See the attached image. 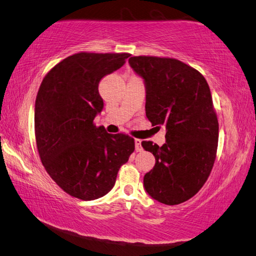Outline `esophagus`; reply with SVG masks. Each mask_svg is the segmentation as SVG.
<instances>
[{"instance_id":"esophagus-1","label":"esophagus","mask_w":256,"mask_h":256,"mask_svg":"<svg viewBox=\"0 0 256 256\" xmlns=\"http://www.w3.org/2000/svg\"><path fill=\"white\" fill-rule=\"evenodd\" d=\"M135 148H136V152H142V140H138V138H136L135 140Z\"/></svg>"}]
</instances>
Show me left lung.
Returning <instances> with one entry per match:
<instances>
[{"mask_svg":"<svg viewBox=\"0 0 256 256\" xmlns=\"http://www.w3.org/2000/svg\"><path fill=\"white\" fill-rule=\"evenodd\" d=\"M129 64L145 80L147 118L166 128L163 146L142 142L155 156L145 190L162 204H182L204 186L216 160L219 124L209 85L176 58L134 56Z\"/></svg>","mask_w":256,"mask_h":256,"instance_id":"left-lung-1","label":"left lung"}]
</instances>
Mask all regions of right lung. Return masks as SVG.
<instances>
[{"label":"right lung","instance_id":"add662e5","mask_svg":"<svg viewBox=\"0 0 256 256\" xmlns=\"http://www.w3.org/2000/svg\"><path fill=\"white\" fill-rule=\"evenodd\" d=\"M129 56L74 54L54 66L40 84L34 106L39 158L57 186L74 198L88 201L106 194L135 150L134 138L111 135L93 122L103 108L98 83Z\"/></svg>","mask_w":256,"mask_h":256}]
</instances>
